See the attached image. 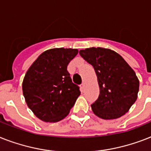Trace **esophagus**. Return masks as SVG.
Returning <instances> with one entry per match:
<instances>
[{"label": "esophagus", "instance_id": "obj_1", "mask_svg": "<svg viewBox=\"0 0 151 151\" xmlns=\"http://www.w3.org/2000/svg\"><path fill=\"white\" fill-rule=\"evenodd\" d=\"M81 88L82 90H83V89H84V87H85V84H84V83H82L81 84Z\"/></svg>", "mask_w": 151, "mask_h": 151}]
</instances>
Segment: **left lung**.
I'll list each match as a JSON object with an SVG mask.
<instances>
[{"instance_id":"8db88e82","label":"left lung","mask_w":151,"mask_h":151,"mask_svg":"<svg viewBox=\"0 0 151 151\" xmlns=\"http://www.w3.org/2000/svg\"><path fill=\"white\" fill-rule=\"evenodd\" d=\"M79 53L92 65L98 79L100 94L91 105L94 114L103 119H116L125 115L138 97L139 81L135 71L110 49L87 48Z\"/></svg>"}]
</instances>
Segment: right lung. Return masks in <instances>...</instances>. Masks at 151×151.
<instances>
[{
	"label": "right lung",
	"mask_w": 151,
	"mask_h": 151,
	"mask_svg": "<svg viewBox=\"0 0 151 151\" xmlns=\"http://www.w3.org/2000/svg\"><path fill=\"white\" fill-rule=\"evenodd\" d=\"M78 53V50L71 48L46 50L27 70L22 81L23 95L28 107L42 121L63 119L81 95L67 70Z\"/></svg>",
	"instance_id": "1"
}]
</instances>
